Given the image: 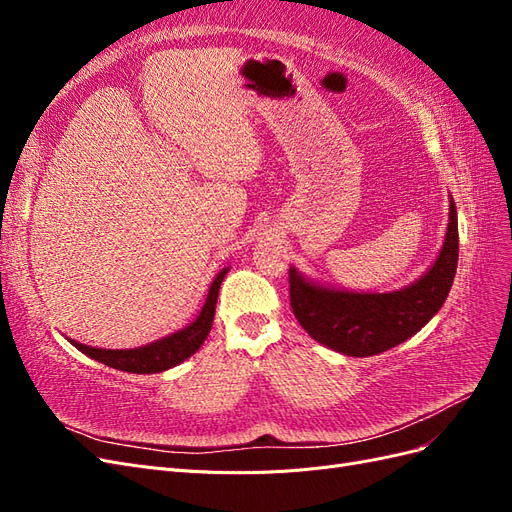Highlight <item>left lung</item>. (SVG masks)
Wrapping results in <instances>:
<instances>
[{
	"mask_svg": "<svg viewBox=\"0 0 512 512\" xmlns=\"http://www.w3.org/2000/svg\"><path fill=\"white\" fill-rule=\"evenodd\" d=\"M440 256L431 269L395 292L335 290L288 269L294 318L318 344L348 356H374L421 331L440 312L459 260L457 209L451 200Z\"/></svg>",
	"mask_w": 512,
	"mask_h": 512,
	"instance_id": "obj_1",
	"label": "left lung"
}]
</instances>
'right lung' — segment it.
Instances as JSON below:
<instances>
[{"label": "right lung", "instance_id": "obj_1", "mask_svg": "<svg viewBox=\"0 0 512 512\" xmlns=\"http://www.w3.org/2000/svg\"><path fill=\"white\" fill-rule=\"evenodd\" d=\"M228 269H222L209 288V294L205 299L203 309L196 316V320L188 327L166 335L158 342L147 344L143 348H132V350H104V348H91L79 342H72V346L79 348L83 354L91 356L94 361H100L108 367L119 369V371H130V374H158V371L170 369L179 363H183L188 356H192L200 346L205 344V339L211 331L213 316H215V303H218V292L220 284L226 277Z\"/></svg>", "mask_w": 512, "mask_h": 512}]
</instances>
